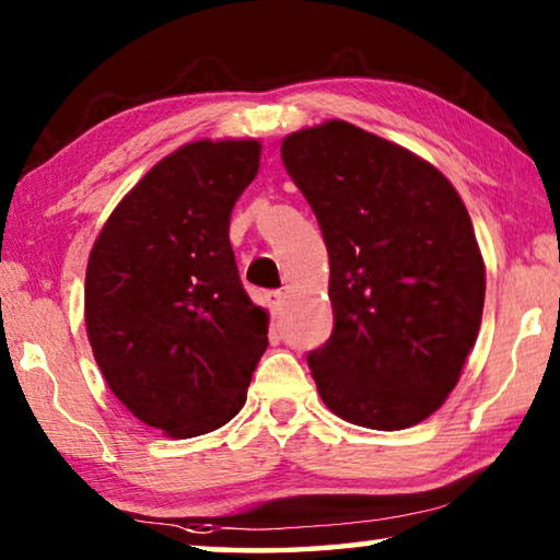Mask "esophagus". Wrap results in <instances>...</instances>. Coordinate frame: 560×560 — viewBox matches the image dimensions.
Returning a JSON list of instances; mask_svg holds the SVG:
<instances>
[{"mask_svg": "<svg viewBox=\"0 0 560 560\" xmlns=\"http://www.w3.org/2000/svg\"><path fill=\"white\" fill-rule=\"evenodd\" d=\"M267 306L273 316L279 314L281 306H283V291L281 289H273V291H267Z\"/></svg>", "mask_w": 560, "mask_h": 560, "instance_id": "obj_1", "label": "esophagus"}]
</instances>
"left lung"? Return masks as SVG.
<instances>
[{"mask_svg":"<svg viewBox=\"0 0 560 560\" xmlns=\"http://www.w3.org/2000/svg\"><path fill=\"white\" fill-rule=\"evenodd\" d=\"M287 173L324 232L334 334L308 353L320 400L371 430H405L457 385L485 308L467 207L428 160L346 120L291 132Z\"/></svg>","mask_w":560,"mask_h":560,"instance_id":"left-lung-1","label":"left lung"}]
</instances>
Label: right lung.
<instances>
[{
  "label": "right lung",
  "mask_w": 560,
  "mask_h": 560,
  "mask_svg": "<svg viewBox=\"0 0 560 560\" xmlns=\"http://www.w3.org/2000/svg\"><path fill=\"white\" fill-rule=\"evenodd\" d=\"M261 143L195 140L122 197L93 244L86 334L113 395L187 440L242 410L269 346V314L242 287L230 217Z\"/></svg>",
  "instance_id": "add662e5"
}]
</instances>
